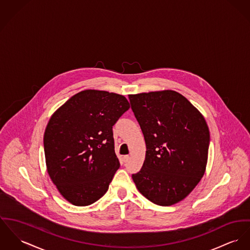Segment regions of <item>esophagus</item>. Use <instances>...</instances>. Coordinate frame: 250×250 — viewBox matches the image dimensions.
Segmentation results:
<instances>
[{
  "instance_id": "esophagus-1",
  "label": "esophagus",
  "mask_w": 250,
  "mask_h": 250,
  "mask_svg": "<svg viewBox=\"0 0 250 250\" xmlns=\"http://www.w3.org/2000/svg\"><path fill=\"white\" fill-rule=\"evenodd\" d=\"M129 159H130V157H129L128 155H125V156L123 157V160H124V162H125V163L128 162V161H129Z\"/></svg>"
}]
</instances>
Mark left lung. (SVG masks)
I'll list each match as a JSON object with an SVG mask.
<instances>
[{"label":"left lung","instance_id":"1","mask_svg":"<svg viewBox=\"0 0 250 250\" xmlns=\"http://www.w3.org/2000/svg\"><path fill=\"white\" fill-rule=\"evenodd\" d=\"M146 145L144 165L132 174L138 190L168 207L185 199L206 170L210 142L205 118L173 90L129 95Z\"/></svg>","mask_w":250,"mask_h":250}]
</instances>
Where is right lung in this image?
<instances>
[{
    "label": "right lung",
    "instance_id": "add662e5",
    "mask_svg": "<svg viewBox=\"0 0 250 250\" xmlns=\"http://www.w3.org/2000/svg\"><path fill=\"white\" fill-rule=\"evenodd\" d=\"M130 107L125 97L87 89L51 116L43 136L47 172L74 206L95 203L120 167L112 127Z\"/></svg>",
    "mask_w": 250,
    "mask_h": 250
}]
</instances>
